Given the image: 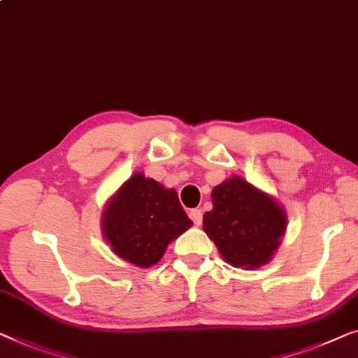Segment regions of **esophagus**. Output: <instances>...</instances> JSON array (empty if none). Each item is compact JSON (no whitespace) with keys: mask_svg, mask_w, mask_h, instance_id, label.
<instances>
[{"mask_svg":"<svg viewBox=\"0 0 358 358\" xmlns=\"http://www.w3.org/2000/svg\"><path fill=\"white\" fill-rule=\"evenodd\" d=\"M189 217L192 221H194L195 226H200L201 224V220H203V213H201V210L199 208H194L189 211Z\"/></svg>","mask_w":358,"mask_h":358,"instance_id":"esophagus-1","label":"esophagus"}]
</instances>
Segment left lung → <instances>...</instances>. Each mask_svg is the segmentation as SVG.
<instances>
[{"label": "left lung", "mask_w": 358, "mask_h": 358, "mask_svg": "<svg viewBox=\"0 0 358 358\" xmlns=\"http://www.w3.org/2000/svg\"><path fill=\"white\" fill-rule=\"evenodd\" d=\"M211 199L213 210L205 213L203 229L222 258L243 269L265 265L286 229L276 201L241 178L217 185Z\"/></svg>", "instance_id": "obj_1"}]
</instances>
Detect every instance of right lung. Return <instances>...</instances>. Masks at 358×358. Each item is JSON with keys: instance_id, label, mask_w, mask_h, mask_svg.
<instances>
[{"instance_id": "add662e5", "label": "right lung", "mask_w": 358, "mask_h": 358, "mask_svg": "<svg viewBox=\"0 0 358 358\" xmlns=\"http://www.w3.org/2000/svg\"><path fill=\"white\" fill-rule=\"evenodd\" d=\"M190 226L176 190L142 173L119 189L103 217V232L113 252L141 268L158 263L168 243Z\"/></svg>"}]
</instances>
